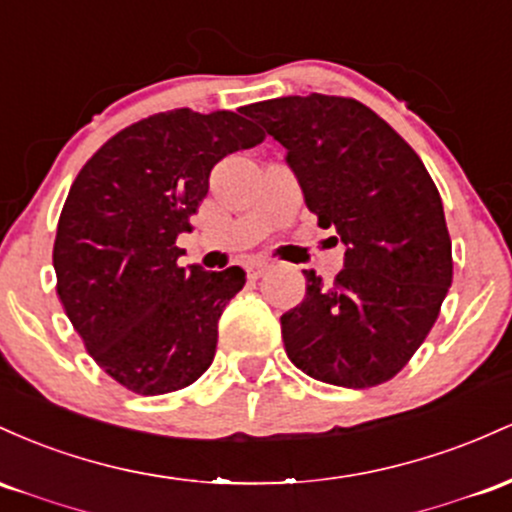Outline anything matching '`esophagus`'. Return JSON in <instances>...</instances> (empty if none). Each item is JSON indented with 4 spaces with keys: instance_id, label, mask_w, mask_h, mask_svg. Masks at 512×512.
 Instances as JSON below:
<instances>
[{
    "instance_id": "1",
    "label": "esophagus",
    "mask_w": 512,
    "mask_h": 512,
    "mask_svg": "<svg viewBox=\"0 0 512 512\" xmlns=\"http://www.w3.org/2000/svg\"><path fill=\"white\" fill-rule=\"evenodd\" d=\"M268 271H271V263H266V261H254V263H249V266H246V275H249L251 280L263 278V275H266Z\"/></svg>"
}]
</instances>
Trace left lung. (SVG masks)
I'll list each match as a JSON object with an SVG mask.
<instances>
[{
	"label": "left lung",
	"mask_w": 512,
	"mask_h": 512,
	"mask_svg": "<svg viewBox=\"0 0 512 512\" xmlns=\"http://www.w3.org/2000/svg\"><path fill=\"white\" fill-rule=\"evenodd\" d=\"M246 111L287 149L319 227L346 244L333 283L304 271L307 295L280 317L287 358L336 387L389 382L426 341L452 285L438 188L409 142L348 96H283Z\"/></svg>",
	"instance_id": "obj_1"
}]
</instances>
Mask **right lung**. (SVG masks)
Wrapping results in <instances>:
<instances>
[{
	"label": "right lung",
	"instance_id": "obj_1",
	"mask_svg": "<svg viewBox=\"0 0 512 512\" xmlns=\"http://www.w3.org/2000/svg\"><path fill=\"white\" fill-rule=\"evenodd\" d=\"M263 137L239 113L174 108L116 132L74 179L53 246L57 297L128 392H176L215 358L217 319L246 273L186 271L176 239L193 229L212 166Z\"/></svg>",
	"mask_w": 512,
	"mask_h": 512
}]
</instances>
